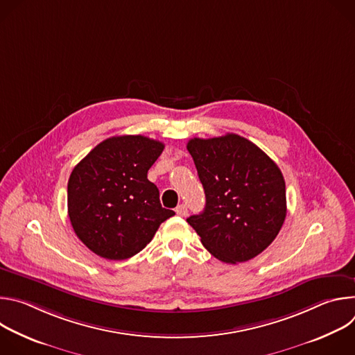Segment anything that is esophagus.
I'll return each instance as SVG.
<instances>
[{
  "label": "esophagus",
  "instance_id": "esophagus-1",
  "mask_svg": "<svg viewBox=\"0 0 355 355\" xmlns=\"http://www.w3.org/2000/svg\"><path fill=\"white\" fill-rule=\"evenodd\" d=\"M175 214H177L178 216L185 218V216L188 215V208H187L185 205H178V207L175 208Z\"/></svg>",
  "mask_w": 355,
  "mask_h": 355
}]
</instances>
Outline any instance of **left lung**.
Segmentation results:
<instances>
[{"label": "left lung", "instance_id": "8db88e82", "mask_svg": "<svg viewBox=\"0 0 355 355\" xmlns=\"http://www.w3.org/2000/svg\"><path fill=\"white\" fill-rule=\"evenodd\" d=\"M207 205L187 222L218 260L244 263L259 256L286 216L285 181L278 166L252 141L227 133L188 141Z\"/></svg>", "mask_w": 355, "mask_h": 355}]
</instances>
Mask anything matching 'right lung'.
Instances as JSON below:
<instances>
[{"mask_svg":"<svg viewBox=\"0 0 355 355\" xmlns=\"http://www.w3.org/2000/svg\"><path fill=\"white\" fill-rule=\"evenodd\" d=\"M163 150L162 141L141 135L114 136L96 144L73 168L69 218L77 237L96 256L133 257L175 215L162 207L159 188L147 180Z\"/></svg>","mask_w":355,"mask_h":355,"instance_id":"add662e5","label":"right lung"}]
</instances>
